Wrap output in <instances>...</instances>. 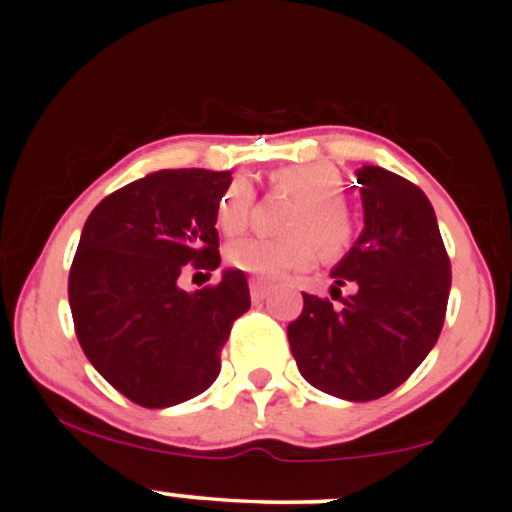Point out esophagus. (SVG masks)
<instances>
[{"instance_id":"obj_1","label":"esophagus","mask_w":512,"mask_h":512,"mask_svg":"<svg viewBox=\"0 0 512 512\" xmlns=\"http://www.w3.org/2000/svg\"><path fill=\"white\" fill-rule=\"evenodd\" d=\"M269 293V284L267 281H260V279H250V296L252 301H262L264 296Z\"/></svg>"}]
</instances>
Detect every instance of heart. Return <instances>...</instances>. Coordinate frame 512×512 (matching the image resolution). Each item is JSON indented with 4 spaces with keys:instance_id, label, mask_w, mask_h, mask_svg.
Listing matches in <instances>:
<instances>
[{
    "instance_id": "b5f03b06",
    "label": "heart",
    "mask_w": 512,
    "mask_h": 512,
    "mask_svg": "<svg viewBox=\"0 0 512 512\" xmlns=\"http://www.w3.org/2000/svg\"><path fill=\"white\" fill-rule=\"evenodd\" d=\"M272 185L298 197L289 216L291 236L240 238L228 245L226 260L257 279H279L291 269H308L317 255L339 257L354 240V216L342 199V175L330 163H293L272 173ZM252 187L238 178L223 190L216 204V226L236 236L248 226ZM321 248L317 249L316 245Z\"/></svg>"
}]
</instances>
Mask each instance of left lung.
<instances>
[{
    "mask_svg": "<svg viewBox=\"0 0 512 512\" xmlns=\"http://www.w3.org/2000/svg\"><path fill=\"white\" fill-rule=\"evenodd\" d=\"M356 178L363 231L332 269L334 284H351L354 293L342 308L303 293L289 344L310 385L370 402L402 385L438 342L452 274L424 192L380 166L358 168Z\"/></svg>",
    "mask_w": 512,
    "mask_h": 512,
    "instance_id": "1",
    "label": "left lung"
}]
</instances>
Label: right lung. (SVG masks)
Returning a JSON list of instances; mask_svg holds the SVG:
<instances>
[{
    "label": "right lung",
    "mask_w": 512,
    "mask_h": 512,
    "mask_svg": "<svg viewBox=\"0 0 512 512\" xmlns=\"http://www.w3.org/2000/svg\"><path fill=\"white\" fill-rule=\"evenodd\" d=\"M228 185V170H158L105 197L81 231L69 269L76 337L93 368L146 409L202 395L250 308L240 269L195 293L178 286L185 264H221L216 204Z\"/></svg>",
    "instance_id": "obj_1"
}]
</instances>
